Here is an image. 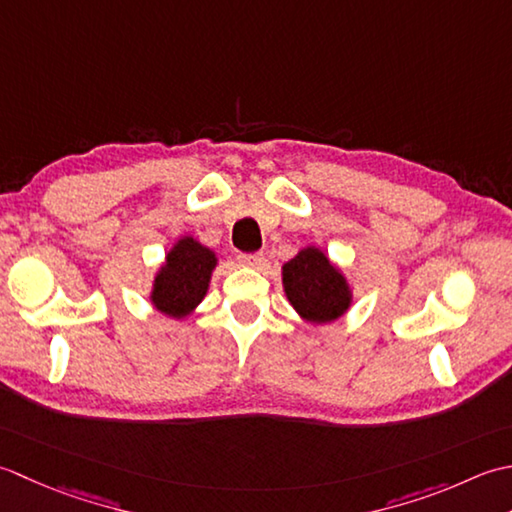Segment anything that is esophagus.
Segmentation results:
<instances>
[{"mask_svg": "<svg viewBox=\"0 0 512 512\" xmlns=\"http://www.w3.org/2000/svg\"><path fill=\"white\" fill-rule=\"evenodd\" d=\"M238 263H241L243 267H252V269H258L265 265V256L256 252V254H241L238 256Z\"/></svg>", "mask_w": 512, "mask_h": 512, "instance_id": "1", "label": "esophagus"}]
</instances>
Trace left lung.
<instances>
[{
	"label": "left lung",
	"mask_w": 512,
	"mask_h": 512,
	"mask_svg": "<svg viewBox=\"0 0 512 512\" xmlns=\"http://www.w3.org/2000/svg\"><path fill=\"white\" fill-rule=\"evenodd\" d=\"M283 289L296 314L311 325L342 318L353 305V287L344 271L316 245L302 247L280 269Z\"/></svg>",
	"instance_id": "8db88e82"
}]
</instances>
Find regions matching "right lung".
<instances>
[{"instance_id": "obj_1", "label": "right lung", "mask_w": 512, "mask_h": 512, "mask_svg": "<svg viewBox=\"0 0 512 512\" xmlns=\"http://www.w3.org/2000/svg\"><path fill=\"white\" fill-rule=\"evenodd\" d=\"M218 256L192 234L179 236L156 269L150 305L174 320L190 318L207 296Z\"/></svg>"}]
</instances>
